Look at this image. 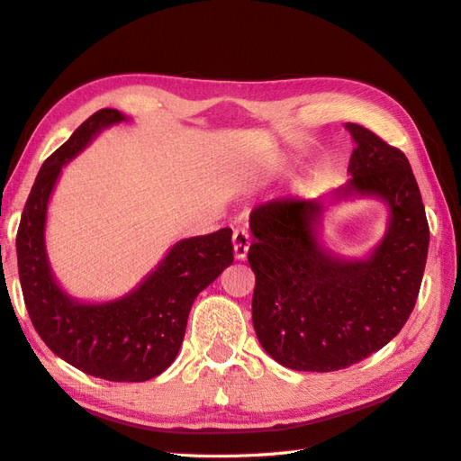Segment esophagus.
Returning <instances> with one entry per match:
<instances>
[{"label":"esophagus","instance_id":"1","mask_svg":"<svg viewBox=\"0 0 461 461\" xmlns=\"http://www.w3.org/2000/svg\"><path fill=\"white\" fill-rule=\"evenodd\" d=\"M231 241H233V255H235V258H240V261H243V258L247 257V251H249V245H251L249 231H247L245 228L233 230Z\"/></svg>","mask_w":461,"mask_h":461}]
</instances>
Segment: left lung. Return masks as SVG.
Listing matches in <instances>:
<instances>
[{"label": "left lung", "instance_id": "obj_1", "mask_svg": "<svg viewBox=\"0 0 461 461\" xmlns=\"http://www.w3.org/2000/svg\"><path fill=\"white\" fill-rule=\"evenodd\" d=\"M347 130L357 144L352 176L335 196H380L389 206L387 231L368 258L347 261L317 243L321 200H270L249 216L253 327L292 370L335 372L385 347L415 308L427 265L429 221L405 153L360 124Z\"/></svg>", "mask_w": 461, "mask_h": 461}]
</instances>
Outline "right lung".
<instances>
[{
	"mask_svg": "<svg viewBox=\"0 0 461 461\" xmlns=\"http://www.w3.org/2000/svg\"><path fill=\"white\" fill-rule=\"evenodd\" d=\"M122 121L116 109L97 111L42 163L23 208L17 267L31 321L56 357L101 380L146 382L175 360L193 302L233 263V245L230 228L175 243L134 292L107 303L77 302L56 285L44 249L54 185L62 165L103 128Z\"/></svg>",
	"mask_w": 461,
	"mask_h": 461,
	"instance_id": "obj_1",
	"label": "right lung"
}]
</instances>
